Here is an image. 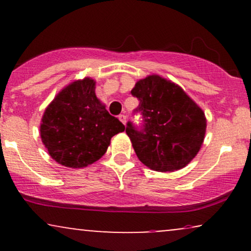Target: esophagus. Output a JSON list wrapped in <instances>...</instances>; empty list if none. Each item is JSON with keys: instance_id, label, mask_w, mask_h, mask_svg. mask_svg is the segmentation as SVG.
I'll return each instance as SVG.
<instances>
[{"instance_id": "obj_1", "label": "esophagus", "mask_w": 251, "mask_h": 251, "mask_svg": "<svg viewBox=\"0 0 251 251\" xmlns=\"http://www.w3.org/2000/svg\"><path fill=\"white\" fill-rule=\"evenodd\" d=\"M119 120L124 124V125H126V120H127V118H126V116H124V114H122V116H119Z\"/></svg>"}]
</instances>
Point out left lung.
I'll return each instance as SVG.
<instances>
[{
  "instance_id": "8db88e82",
  "label": "left lung",
  "mask_w": 251,
  "mask_h": 251,
  "mask_svg": "<svg viewBox=\"0 0 251 251\" xmlns=\"http://www.w3.org/2000/svg\"><path fill=\"white\" fill-rule=\"evenodd\" d=\"M132 96L139 100L145 128L137 131L127 124L135 154L149 169L175 172L185 168L197 155L206 132L204 111L179 85L150 74L135 82Z\"/></svg>"
}]
</instances>
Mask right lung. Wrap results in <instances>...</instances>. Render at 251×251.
I'll return each instance as SVG.
<instances>
[{
    "label": "right lung",
    "instance_id": "add662e5",
    "mask_svg": "<svg viewBox=\"0 0 251 251\" xmlns=\"http://www.w3.org/2000/svg\"><path fill=\"white\" fill-rule=\"evenodd\" d=\"M96 80L86 76L65 86L43 112L40 137L60 165L81 169L99 160L111 138L125 131L98 99Z\"/></svg>",
    "mask_w": 251,
    "mask_h": 251
}]
</instances>
